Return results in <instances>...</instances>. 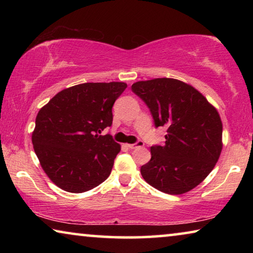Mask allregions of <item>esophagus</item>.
<instances>
[{
    "label": "esophagus",
    "instance_id": "34e87169",
    "mask_svg": "<svg viewBox=\"0 0 253 253\" xmlns=\"http://www.w3.org/2000/svg\"><path fill=\"white\" fill-rule=\"evenodd\" d=\"M143 146H144V143L143 142H137L135 144H127V147L130 148V149H135V148L143 147Z\"/></svg>",
    "mask_w": 253,
    "mask_h": 253
}]
</instances>
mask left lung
Here are the masks:
<instances>
[{"mask_svg": "<svg viewBox=\"0 0 253 253\" xmlns=\"http://www.w3.org/2000/svg\"><path fill=\"white\" fill-rule=\"evenodd\" d=\"M151 110L155 126L168 127L165 144L151 147L140 168L149 185L166 194L193 190L211 173L222 151V122L215 107L191 84L173 78L132 84Z\"/></svg>", "mask_w": 253, "mask_h": 253, "instance_id": "8db88e82", "label": "left lung"}]
</instances>
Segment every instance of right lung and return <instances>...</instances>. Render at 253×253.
<instances>
[{"label": "right lung", "mask_w": 253, "mask_h": 253, "mask_svg": "<svg viewBox=\"0 0 253 253\" xmlns=\"http://www.w3.org/2000/svg\"><path fill=\"white\" fill-rule=\"evenodd\" d=\"M125 83H85L58 92L39 110L32 144L41 168L70 193L92 190L110 175L121 145L99 135L113 124Z\"/></svg>", "instance_id": "1"}]
</instances>
